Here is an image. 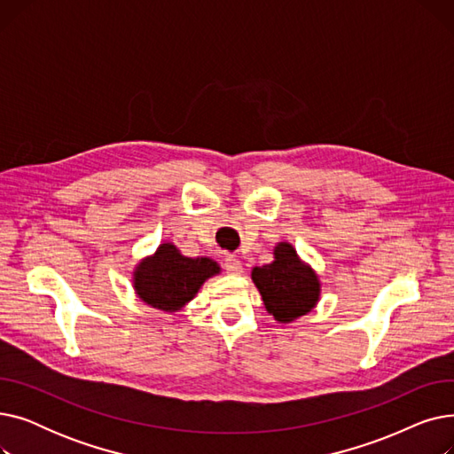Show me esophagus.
I'll return each instance as SVG.
<instances>
[{"label": "esophagus", "instance_id": "esophagus-1", "mask_svg": "<svg viewBox=\"0 0 454 454\" xmlns=\"http://www.w3.org/2000/svg\"><path fill=\"white\" fill-rule=\"evenodd\" d=\"M224 269H226V272L231 274V276H241V274H243L241 261L237 259L235 255H226V257H224Z\"/></svg>", "mask_w": 454, "mask_h": 454}]
</instances>
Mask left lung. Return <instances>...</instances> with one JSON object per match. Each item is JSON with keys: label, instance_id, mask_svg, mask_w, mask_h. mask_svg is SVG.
Listing matches in <instances>:
<instances>
[{"label": "left lung", "instance_id": "obj_1", "mask_svg": "<svg viewBox=\"0 0 454 454\" xmlns=\"http://www.w3.org/2000/svg\"><path fill=\"white\" fill-rule=\"evenodd\" d=\"M252 281L267 311L281 324L307 315L320 300L317 272L303 263L291 243H278L272 263L254 267Z\"/></svg>", "mask_w": 454, "mask_h": 454}]
</instances>
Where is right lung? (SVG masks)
Here are the masks:
<instances>
[{"label":"right lung","instance_id":"add662e5","mask_svg":"<svg viewBox=\"0 0 454 454\" xmlns=\"http://www.w3.org/2000/svg\"><path fill=\"white\" fill-rule=\"evenodd\" d=\"M217 261L185 257L173 243L141 259L134 270V291L141 301L165 313H176L195 298L206 279L219 274Z\"/></svg>","mask_w":454,"mask_h":454}]
</instances>
